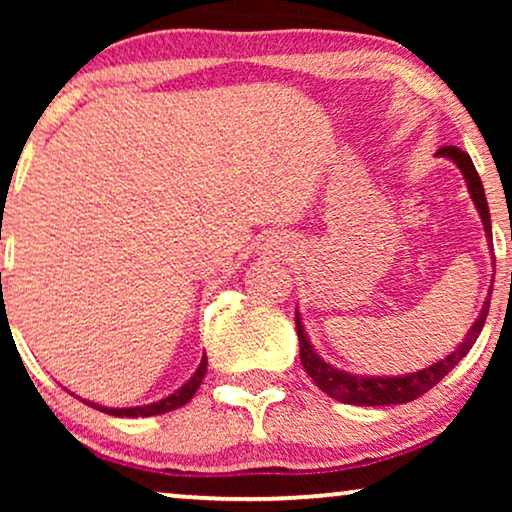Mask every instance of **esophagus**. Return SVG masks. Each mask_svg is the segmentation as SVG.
Instances as JSON below:
<instances>
[{"instance_id": "obj_1", "label": "esophagus", "mask_w": 512, "mask_h": 512, "mask_svg": "<svg viewBox=\"0 0 512 512\" xmlns=\"http://www.w3.org/2000/svg\"><path fill=\"white\" fill-rule=\"evenodd\" d=\"M265 254H289L291 247L289 244H279L275 240H270V244H265Z\"/></svg>"}]
</instances>
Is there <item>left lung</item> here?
Instances as JSON below:
<instances>
[{"label":"left lung","instance_id":"obj_1","mask_svg":"<svg viewBox=\"0 0 512 512\" xmlns=\"http://www.w3.org/2000/svg\"><path fill=\"white\" fill-rule=\"evenodd\" d=\"M436 156L452 160L454 165L459 167V172L464 174L468 193H471V200L475 209H478L482 228H485L489 254H492V216H489L485 188H482V181L475 172V165L468 153H464L457 146H443ZM492 272H496V261L492 254ZM494 284V279H492ZM489 300H492V286H489V293L485 303L480 307L478 319L473 321V326L468 328L464 340L459 342L457 347L452 349L445 359H438L431 366H424L419 370H412V373L403 375H361V373H349V370L335 368L333 363L321 359V354L314 349L310 335H307L303 326V317H300L296 307V331H298V345H300V363H303L305 373L312 377L314 384L328 394L335 401L347 403V405H401L410 403L415 398L424 396L426 391L443 380V377L450 373V370L457 366V363L468 354V349L475 345L478 335L485 326L487 312H489Z\"/></svg>","mask_w":512,"mask_h":512}]
</instances>
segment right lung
I'll list each match as a JSON object with an SVG mask.
<instances>
[{
  "mask_svg": "<svg viewBox=\"0 0 512 512\" xmlns=\"http://www.w3.org/2000/svg\"><path fill=\"white\" fill-rule=\"evenodd\" d=\"M205 373H207V356L202 354L200 366L195 368V373L188 377V380L181 384L179 389H174L172 394H167L165 398H160V401H153V403H146V405H132V408H107V405L86 401V398H83V403H88L90 408H97V410L107 412V415H114V417H153V415H165V412L177 410V408H181V405H186L188 401H191L195 391L200 389L202 380H205Z\"/></svg>",
  "mask_w": 512,
  "mask_h": 512,
  "instance_id": "add662e5",
  "label": "right lung"
}]
</instances>
